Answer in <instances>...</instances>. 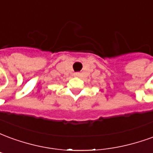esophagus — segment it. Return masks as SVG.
Instances as JSON below:
<instances>
[{"mask_svg":"<svg viewBox=\"0 0 153 153\" xmlns=\"http://www.w3.org/2000/svg\"><path fill=\"white\" fill-rule=\"evenodd\" d=\"M79 74L76 73V74H74V75H75V76H79Z\"/></svg>","mask_w":153,"mask_h":153,"instance_id":"esophagus-1","label":"esophagus"}]
</instances>
